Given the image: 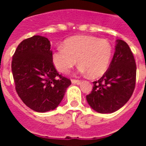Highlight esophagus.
<instances>
[{
	"instance_id": "1",
	"label": "esophagus",
	"mask_w": 146,
	"mask_h": 146,
	"mask_svg": "<svg viewBox=\"0 0 146 146\" xmlns=\"http://www.w3.org/2000/svg\"><path fill=\"white\" fill-rule=\"evenodd\" d=\"M72 82L73 83V84H77L79 85L80 83V80H72Z\"/></svg>"
}]
</instances>
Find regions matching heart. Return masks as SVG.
I'll return each mask as SVG.
<instances>
[{"mask_svg": "<svg viewBox=\"0 0 146 146\" xmlns=\"http://www.w3.org/2000/svg\"><path fill=\"white\" fill-rule=\"evenodd\" d=\"M112 55L113 47L108 40L91 36H75L66 40L63 47L54 51L52 61L58 71L67 73L78 59L79 72L96 78L107 72Z\"/></svg>", "mask_w": 146, "mask_h": 146, "instance_id": "obj_1", "label": "heart"}]
</instances>
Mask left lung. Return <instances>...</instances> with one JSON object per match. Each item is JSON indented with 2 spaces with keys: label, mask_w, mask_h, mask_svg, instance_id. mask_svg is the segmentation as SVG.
Returning <instances> with one entry per match:
<instances>
[{
  "label": "left lung",
  "mask_w": 146,
  "mask_h": 146,
  "mask_svg": "<svg viewBox=\"0 0 146 146\" xmlns=\"http://www.w3.org/2000/svg\"><path fill=\"white\" fill-rule=\"evenodd\" d=\"M136 64L129 45L116 40L115 51L104 75L93 82L91 94L86 96L88 104L99 113H112L126 104L134 92Z\"/></svg>",
  "instance_id": "left-lung-1"
}]
</instances>
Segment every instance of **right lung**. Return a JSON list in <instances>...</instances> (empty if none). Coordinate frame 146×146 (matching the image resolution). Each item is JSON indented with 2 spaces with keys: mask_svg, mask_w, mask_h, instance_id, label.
<instances>
[{
  "mask_svg": "<svg viewBox=\"0 0 146 146\" xmlns=\"http://www.w3.org/2000/svg\"><path fill=\"white\" fill-rule=\"evenodd\" d=\"M50 41L42 36L23 40L13 55L11 71L22 101L38 113L52 110L64 98L71 80L58 74Z\"/></svg>",
  "mask_w": 146,
  "mask_h": 146,
  "instance_id": "obj_1",
  "label": "right lung"
}]
</instances>
